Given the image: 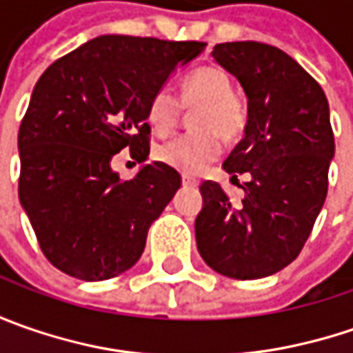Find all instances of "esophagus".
I'll return each mask as SVG.
<instances>
[{"label":"esophagus","mask_w":353,"mask_h":353,"mask_svg":"<svg viewBox=\"0 0 353 353\" xmlns=\"http://www.w3.org/2000/svg\"><path fill=\"white\" fill-rule=\"evenodd\" d=\"M183 186H196V181L194 179H190V176H186V174H183Z\"/></svg>","instance_id":"1"}]
</instances>
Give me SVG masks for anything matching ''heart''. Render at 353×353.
Masks as SVG:
<instances>
[{
  "mask_svg": "<svg viewBox=\"0 0 353 353\" xmlns=\"http://www.w3.org/2000/svg\"><path fill=\"white\" fill-rule=\"evenodd\" d=\"M184 108H196L192 125L198 131L163 143L157 159L170 169L196 174L222 153V139L236 141L248 125L245 102L234 94L232 78L218 66H202L181 84V100L167 86L157 88L147 102V121L159 137L179 125Z\"/></svg>",
  "mask_w": 353,
  "mask_h": 353,
  "instance_id": "b5f03b06",
  "label": "heart"
}]
</instances>
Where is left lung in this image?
Here are the masks:
<instances>
[{"instance_id": "left-lung-1", "label": "left lung", "mask_w": 353, "mask_h": 353, "mask_svg": "<svg viewBox=\"0 0 353 353\" xmlns=\"http://www.w3.org/2000/svg\"><path fill=\"white\" fill-rule=\"evenodd\" d=\"M212 57L248 96L245 135L224 161L245 198L234 206L212 181L200 184L196 245L216 273L251 281L292 263L312 232L328 192L334 133L320 84L281 48L237 41Z\"/></svg>"}]
</instances>
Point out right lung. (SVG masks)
Instances as JSON below:
<instances>
[{"mask_svg":"<svg viewBox=\"0 0 353 353\" xmlns=\"http://www.w3.org/2000/svg\"><path fill=\"white\" fill-rule=\"evenodd\" d=\"M206 43L103 34L54 61L19 128V200L50 263L82 281L117 277L137 263L149 225L181 188L163 163L119 181L121 149L149 155L147 102Z\"/></svg>","mask_w":353,"mask_h":353,"instance_id":"right-lung-1","label":"right lung"}]
</instances>
